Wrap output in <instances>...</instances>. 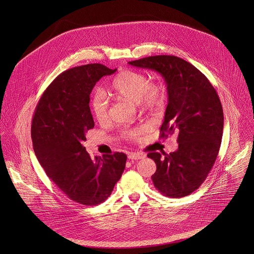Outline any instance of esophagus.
I'll return each mask as SVG.
<instances>
[{
  "mask_svg": "<svg viewBox=\"0 0 254 254\" xmlns=\"http://www.w3.org/2000/svg\"><path fill=\"white\" fill-rule=\"evenodd\" d=\"M128 159L129 160H141V159H144L145 158V154L143 153H134V152H131V153H128Z\"/></svg>",
  "mask_w": 254,
  "mask_h": 254,
  "instance_id": "1",
  "label": "esophagus"
}]
</instances>
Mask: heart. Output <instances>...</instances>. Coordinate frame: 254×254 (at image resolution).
<instances>
[{"label":"heart","mask_w":254,"mask_h":254,"mask_svg":"<svg viewBox=\"0 0 254 254\" xmlns=\"http://www.w3.org/2000/svg\"><path fill=\"white\" fill-rule=\"evenodd\" d=\"M114 94L123 99L136 102L144 111H153L159 108L165 100L166 92L161 83L151 82L149 77L140 71L124 70L114 78L111 83ZM109 100L102 90H97L92 95L91 108L94 117L100 123L109 118ZM148 127L125 129L123 135L129 140H137L146 133Z\"/></svg>","instance_id":"1"}]
</instances>
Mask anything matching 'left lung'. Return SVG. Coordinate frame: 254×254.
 Here are the masks:
<instances>
[{
	"label": "left lung",
	"instance_id": "1",
	"mask_svg": "<svg viewBox=\"0 0 254 254\" xmlns=\"http://www.w3.org/2000/svg\"><path fill=\"white\" fill-rule=\"evenodd\" d=\"M159 72L167 83L169 104L160 138L177 131L178 149L151 152L157 170L154 186L169 197H186L203 183L217 158L223 134V109L208 79L191 63L174 56H154L128 62Z\"/></svg>",
	"mask_w": 254,
	"mask_h": 254
}]
</instances>
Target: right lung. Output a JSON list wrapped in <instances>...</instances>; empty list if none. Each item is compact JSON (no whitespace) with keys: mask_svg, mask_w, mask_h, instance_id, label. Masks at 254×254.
<instances>
[{"mask_svg":"<svg viewBox=\"0 0 254 254\" xmlns=\"http://www.w3.org/2000/svg\"><path fill=\"white\" fill-rule=\"evenodd\" d=\"M116 71L94 63L62 72L44 91L32 120L33 148L42 168L67 197L85 205L106 200L126 168V154L91 159L83 146L94 127L89 94Z\"/></svg>","mask_w":254,"mask_h":254,"instance_id":"add662e5","label":"right lung"}]
</instances>
